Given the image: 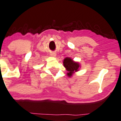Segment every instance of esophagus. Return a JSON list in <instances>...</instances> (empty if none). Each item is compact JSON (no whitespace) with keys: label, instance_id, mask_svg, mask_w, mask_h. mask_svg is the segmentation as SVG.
<instances>
[{"label":"esophagus","instance_id":"1","mask_svg":"<svg viewBox=\"0 0 121 121\" xmlns=\"http://www.w3.org/2000/svg\"><path fill=\"white\" fill-rule=\"evenodd\" d=\"M56 55V54L55 52H52L51 53V56L52 57H55Z\"/></svg>","mask_w":121,"mask_h":121}]
</instances>
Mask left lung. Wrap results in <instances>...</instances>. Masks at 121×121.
<instances>
[{"label": "left lung", "mask_w": 121, "mask_h": 121, "mask_svg": "<svg viewBox=\"0 0 121 121\" xmlns=\"http://www.w3.org/2000/svg\"><path fill=\"white\" fill-rule=\"evenodd\" d=\"M63 66L67 71V76L69 77H72L73 74L79 71V69L81 67V65L78 62H75L69 57H66V58H65L63 59Z\"/></svg>", "instance_id": "left-lung-1"}]
</instances>
